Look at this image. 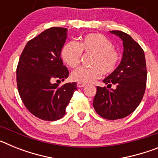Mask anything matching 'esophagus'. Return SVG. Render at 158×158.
<instances>
[{
    "instance_id": "esophagus-1",
    "label": "esophagus",
    "mask_w": 158,
    "mask_h": 158,
    "mask_svg": "<svg viewBox=\"0 0 158 158\" xmlns=\"http://www.w3.org/2000/svg\"><path fill=\"white\" fill-rule=\"evenodd\" d=\"M77 86L78 88H83L85 86V84L84 83H81V82H78L77 84Z\"/></svg>"
}]
</instances>
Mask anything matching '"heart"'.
<instances>
[{"mask_svg":"<svg viewBox=\"0 0 158 158\" xmlns=\"http://www.w3.org/2000/svg\"><path fill=\"white\" fill-rule=\"evenodd\" d=\"M93 54L90 68L81 67L73 71L71 79L81 83H90L104 74H110L117 68L120 54L113 47V44L106 36L98 33H91L80 38L78 43L69 41L62 47L61 55L65 64L70 68L79 65L81 54Z\"/></svg>","mask_w":158,"mask_h":158,"instance_id":"obj_1","label":"heart"}]
</instances>
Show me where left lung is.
Wrapping results in <instances>:
<instances>
[{"label":"left lung","mask_w":158,"mask_h":158,"mask_svg":"<svg viewBox=\"0 0 158 158\" xmlns=\"http://www.w3.org/2000/svg\"><path fill=\"white\" fill-rule=\"evenodd\" d=\"M120 38L123 45L122 60L116 69L103 81L117 89L96 87L93 107L99 115L115 120L127 116L139 105L145 93L147 70L145 54L131 36L121 31H110Z\"/></svg>","instance_id":"obj_1"}]
</instances>
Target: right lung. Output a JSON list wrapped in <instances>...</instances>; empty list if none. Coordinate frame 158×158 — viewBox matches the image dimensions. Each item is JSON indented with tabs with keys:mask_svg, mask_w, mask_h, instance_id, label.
Masks as SVG:
<instances>
[{
	"mask_svg": "<svg viewBox=\"0 0 158 158\" xmlns=\"http://www.w3.org/2000/svg\"><path fill=\"white\" fill-rule=\"evenodd\" d=\"M67 28L51 27L26 44L16 69L19 94L32 115L43 120L55 121L65 114V107L77 90L76 82L58 83L69 77L61 58Z\"/></svg>",
	"mask_w": 158,
	"mask_h": 158,
	"instance_id": "right-lung-1",
	"label": "right lung"
}]
</instances>
